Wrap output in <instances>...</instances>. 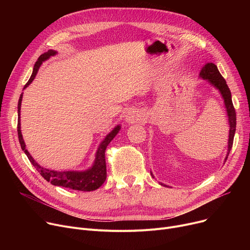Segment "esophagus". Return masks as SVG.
<instances>
[{
    "mask_svg": "<svg viewBox=\"0 0 250 250\" xmlns=\"http://www.w3.org/2000/svg\"><path fill=\"white\" fill-rule=\"evenodd\" d=\"M141 117H142V113L140 112V111H138V110H129V111H127V113H126V115H125V121L127 122V123H137L138 121H140L141 120Z\"/></svg>",
    "mask_w": 250,
    "mask_h": 250,
    "instance_id": "obj_1",
    "label": "esophagus"
}]
</instances>
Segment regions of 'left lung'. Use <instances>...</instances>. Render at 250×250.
I'll use <instances>...</instances> for the list:
<instances>
[{"mask_svg": "<svg viewBox=\"0 0 250 250\" xmlns=\"http://www.w3.org/2000/svg\"><path fill=\"white\" fill-rule=\"evenodd\" d=\"M203 80H206L208 83L211 84L214 88H216L224 100V104H225V108H226V112H227V116H228V123H229V138H228V149H227V155L225 161L228 158V155L232 149V145H233V139H234V135H235V130H236V112L233 106L232 103V96H231V92L230 89L228 87V85L226 84L225 79L222 77V75L220 74L217 65L213 62H207L204 67L202 68L201 72H200V76H199ZM152 177L154 178L153 173L151 172ZM161 186L168 188L166 185L162 182H159Z\"/></svg>", "mask_w": 250, "mask_h": 250, "instance_id": "obj_1", "label": "left lung"}]
</instances>
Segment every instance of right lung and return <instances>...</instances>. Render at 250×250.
<instances>
[{
  "instance_id": "1",
  "label": "right lung",
  "mask_w": 250,
  "mask_h": 250,
  "mask_svg": "<svg viewBox=\"0 0 250 250\" xmlns=\"http://www.w3.org/2000/svg\"><path fill=\"white\" fill-rule=\"evenodd\" d=\"M58 54L57 50L49 49L48 51L44 52L41 57L38 58L37 62L34 64L33 72L28 80L24 86V89L27 88L32 81L41 68L43 62L48 60L50 57H54ZM22 97L23 93L20 95L19 101H18V125H17V132H18V138L19 143L21 145V149L24 151L26 156L28 157L29 161L32 163V165L36 168L37 171L42 174V176L48 182H50L52 186L56 187H62L75 190H81V191H92L99 188L106 179V163H105V150L108 146V144L113 140V138L118 134L121 129V125H115L110 133H108L103 139V141L100 143V145L97 148L96 154H95V160L92 164L91 167H89L86 170H82V171H77V170H70V171H57V170H50L46 169L42 166L39 165L34 159L33 157L29 154V152L26 149L25 142L22 137L21 133V123H20V110H21V103H22Z\"/></svg>"
}]
</instances>
